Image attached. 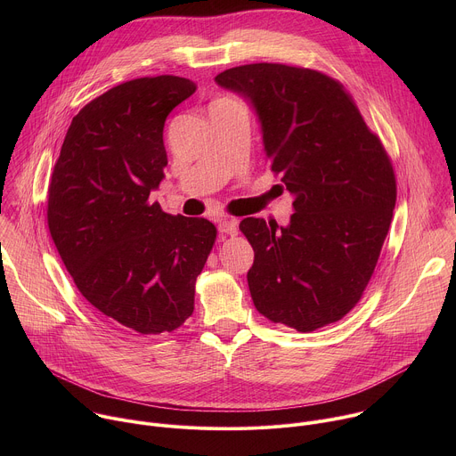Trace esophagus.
<instances>
[{"instance_id":"34e87169","label":"esophagus","mask_w":456,"mask_h":456,"mask_svg":"<svg viewBox=\"0 0 456 456\" xmlns=\"http://www.w3.org/2000/svg\"><path fill=\"white\" fill-rule=\"evenodd\" d=\"M218 231H220V234L234 236L238 232V220H234V218H222L218 222Z\"/></svg>"}]
</instances>
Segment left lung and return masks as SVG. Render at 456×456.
Here are the masks:
<instances>
[{
	"instance_id": "obj_1",
	"label": "left lung",
	"mask_w": 456,
	"mask_h": 456,
	"mask_svg": "<svg viewBox=\"0 0 456 456\" xmlns=\"http://www.w3.org/2000/svg\"><path fill=\"white\" fill-rule=\"evenodd\" d=\"M254 106L271 171L294 197L287 227L245 218L254 306L312 332L361 299L392 224L394 166L345 86L317 70L254 62L215 77Z\"/></svg>"
}]
</instances>
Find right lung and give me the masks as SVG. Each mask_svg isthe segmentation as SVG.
Segmentation results:
<instances>
[{
	"label": "right lung",
	"mask_w": 456,
	"mask_h": 456,
	"mask_svg": "<svg viewBox=\"0 0 456 456\" xmlns=\"http://www.w3.org/2000/svg\"><path fill=\"white\" fill-rule=\"evenodd\" d=\"M197 85L176 76L113 86L74 118L53 166L46 220L64 267L102 315L173 332L216 240L206 218L167 215L150 192L167 166L164 122Z\"/></svg>",
	"instance_id": "obj_1"
}]
</instances>
